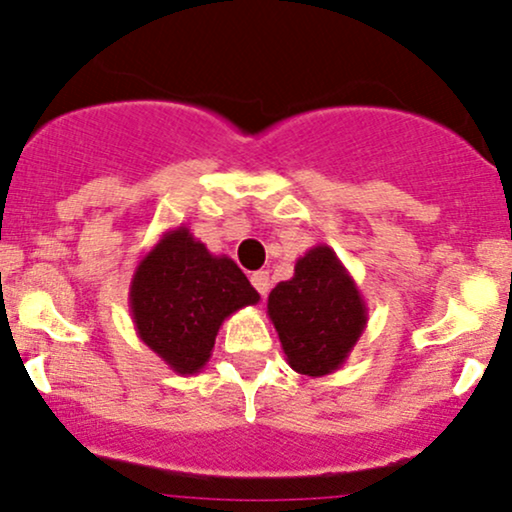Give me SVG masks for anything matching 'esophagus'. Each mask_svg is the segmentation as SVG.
<instances>
[{"label": "esophagus", "mask_w": 512, "mask_h": 512, "mask_svg": "<svg viewBox=\"0 0 512 512\" xmlns=\"http://www.w3.org/2000/svg\"><path fill=\"white\" fill-rule=\"evenodd\" d=\"M252 286H255V291L262 295V298H267L269 293V286H272V281H269V274L267 272H255L250 276Z\"/></svg>", "instance_id": "esophagus-1"}]
</instances>
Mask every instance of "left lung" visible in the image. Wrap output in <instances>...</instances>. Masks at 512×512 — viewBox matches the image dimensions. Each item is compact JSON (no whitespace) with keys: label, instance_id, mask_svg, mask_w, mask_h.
Returning a JSON list of instances; mask_svg holds the SVG:
<instances>
[{"label":"left lung","instance_id":"1","mask_svg":"<svg viewBox=\"0 0 512 512\" xmlns=\"http://www.w3.org/2000/svg\"><path fill=\"white\" fill-rule=\"evenodd\" d=\"M267 315L288 365L307 377L341 369L367 326L365 298L329 245L307 250L291 279L276 283Z\"/></svg>","mask_w":512,"mask_h":512}]
</instances>
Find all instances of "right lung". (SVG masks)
<instances>
[{"label":"right lung","instance_id":"add662e5","mask_svg":"<svg viewBox=\"0 0 512 512\" xmlns=\"http://www.w3.org/2000/svg\"><path fill=\"white\" fill-rule=\"evenodd\" d=\"M260 303L248 276L212 255L188 226L162 233L135 267L128 307L140 341L176 374H197L212 357L226 317Z\"/></svg>","mask_w":512,"mask_h":512}]
</instances>
